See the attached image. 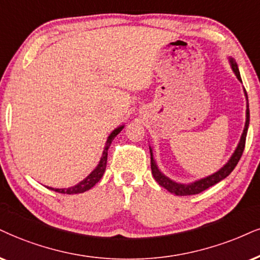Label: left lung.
I'll use <instances>...</instances> for the list:
<instances>
[{
  "label": "left lung",
  "mask_w": 260,
  "mask_h": 260,
  "mask_svg": "<svg viewBox=\"0 0 260 260\" xmlns=\"http://www.w3.org/2000/svg\"><path fill=\"white\" fill-rule=\"evenodd\" d=\"M229 63L230 67H232L233 72L235 73L236 78L239 79L240 82L241 81V76H240V71L238 63H236L235 60L233 57H229ZM243 92H245L246 96V121H245V127H243L242 135L240 137V141L238 143V147H236L234 153L230 156L228 161L224 164L222 168H220L218 171L214 172V174L206 176V177L197 179V181L190 182V183H179V182H176L174 179L169 178L168 176L162 174L160 171L158 165H156L155 160H154V155H153V148L149 146V152H150V169H152V175L156 182H158L159 185H161L162 188L168 189L170 193L179 195V197H184V195H194V194H199L201 191H204L205 189L212 187L216 183L222 181L225 177L232 174V171L235 169V166L238 165L240 158H241L243 149H245V142H246V136H247V130H248V125H249V106H248V98H247V92H246L245 89H243Z\"/></svg>",
  "instance_id": "1"
}]
</instances>
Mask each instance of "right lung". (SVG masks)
I'll return each mask as SVG.
<instances>
[{"label":"right lung","mask_w":260,"mask_h":260,"mask_svg":"<svg viewBox=\"0 0 260 260\" xmlns=\"http://www.w3.org/2000/svg\"><path fill=\"white\" fill-rule=\"evenodd\" d=\"M123 127H124V125H120V126H118L117 129H114L110 134V136L107 137V141H106L104 152H102L101 159H100V161H99L98 166H96V168L92 170L90 174L86 176V177L83 179V181L78 182V183H77L76 185H73V187H70V188H60V189L59 188H52V187H48V188H49L50 190L57 191V193H62V194H79V193H84V191L89 190V189L94 187V185L98 183L99 181H100L101 177L105 174L106 165H107L108 148H110L112 141L114 140V137L117 136L121 130H123Z\"/></svg>","instance_id":"add662e5"}]
</instances>
